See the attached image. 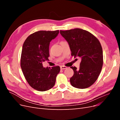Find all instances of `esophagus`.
Masks as SVG:
<instances>
[{"label":"esophagus","mask_w":120,"mask_h":120,"mask_svg":"<svg viewBox=\"0 0 120 120\" xmlns=\"http://www.w3.org/2000/svg\"><path fill=\"white\" fill-rule=\"evenodd\" d=\"M67 68V67L66 66H60V69L61 70H64V69Z\"/></svg>","instance_id":"1"}]
</instances>
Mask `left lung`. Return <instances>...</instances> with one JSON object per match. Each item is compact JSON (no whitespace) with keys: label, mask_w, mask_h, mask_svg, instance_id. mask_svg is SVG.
<instances>
[{"label":"left lung","mask_w":120,"mask_h":120,"mask_svg":"<svg viewBox=\"0 0 120 120\" xmlns=\"http://www.w3.org/2000/svg\"><path fill=\"white\" fill-rule=\"evenodd\" d=\"M68 41L71 55L81 59L79 70L71 68L74 74L70 79L71 85L78 89H86L97 79L103 64V49L98 39L90 32L80 28L60 30Z\"/></svg>","instance_id":"obj_1"}]
</instances>
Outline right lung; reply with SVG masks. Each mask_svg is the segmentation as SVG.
Instances as JSON below:
<instances>
[{"label":"right lung","mask_w":120,"mask_h":120,"mask_svg":"<svg viewBox=\"0 0 120 120\" xmlns=\"http://www.w3.org/2000/svg\"><path fill=\"white\" fill-rule=\"evenodd\" d=\"M59 33V30L35 32L28 36L23 45L20 66L28 84L38 91L52 89L60 72L59 66L52 68L42 66L43 61L49 60L50 42Z\"/></svg>","instance_id":"1"}]
</instances>
